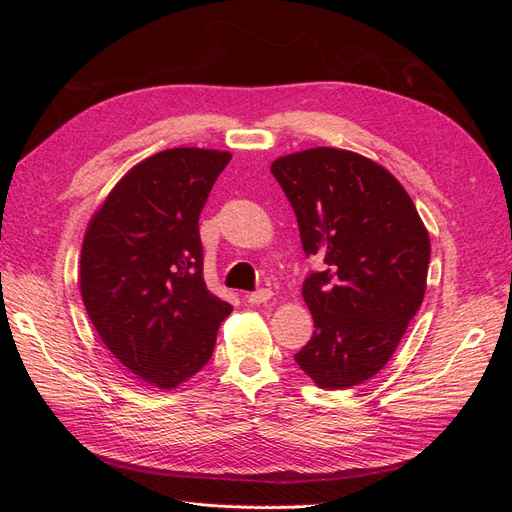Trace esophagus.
<instances>
[{"label": "esophagus", "instance_id": "obj_1", "mask_svg": "<svg viewBox=\"0 0 512 512\" xmlns=\"http://www.w3.org/2000/svg\"><path fill=\"white\" fill-rule=\"evenodd\" d=\"M271 297H273V292L269 288H262L258 292H250L245 299L250 305H262V303H267Z\"/></svg>", "mask_w": 512, "mask_h": 512}]
</instances>
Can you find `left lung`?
Listing matches in <instances>:
<instances>
[{
  "instance_id": "left-lung-1",
  "label": "left lung",
  "mask_w": 512,
  "mask_h": 512,
  "mask_svg": "<svg viewBox=\"0 0 512 512\" xmlns=\"http://www.w3.org/2000/svg\"><path fill=\"white\" fill-rule=\"evenodd\" d=\"M271 173L305 256L322 262L303 282L316 331L294 361L320 389H350L391 361L421 307L429 232L404 185L361 153L314 147L277 158Z\"/></svg>"
}]
</instances>
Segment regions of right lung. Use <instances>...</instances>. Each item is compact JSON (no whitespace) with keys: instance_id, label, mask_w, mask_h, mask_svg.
Returning <instances> with one entry per match:
<instances>
[{"instance_id":"right-lung-1","label":"right lung","mask_w":512,"mask_h":512,"mask_svg":"<svg viewBox=\"0 0 512 512\" xmlns=\"http://www.w3.org/2000/svg\"><path fill=\"white\" fill-rule=\"evenodd\" d=\"M232 153L175 147L132 166L85 230L79 286L91 324L132 376L173 391L207 365L232 305L203 277L198 215Z\"/></svg>"}]
</instances>
